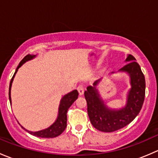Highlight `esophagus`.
<instances>
[{
	"label": "esophagus",
	"instance_id": "1",
	"mask_svg": "<svg viewBox=\"0 0 158 158\" xmlns=\"http://www.w3.org/2000/svg\"><path fill=\"white\" fill-rule=\"evenodd\" d=\"M77 90L79 92V95H82L84 93V87L82 85H79V86L77 87Z\"/></svg>",
	"mask_w": 158,
	"mask_h": 158
}]
</instances>
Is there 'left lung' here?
<instances>
[{
	"label": "left lung",
	"instance_id": "8db88e82",
	"mask_svg": "<svg viewBox=\"0 0 158 158\" xmlns=\"http://www.w3.org/2000/svg\"><path fill=\"white\" fill-rule=\"evenodd\" d=\"M132 55H128L125 61L128 64L119 71L127 73L130 76L131 88L127 96L125 107L111 109L106 106L100 97L94 82L93 86L85 91L89 118L94 128L103 132H112L124 128L135 118L142 108L145 96V79L138 63Z\"/></svg>",
	"mask_w": 158,
	"mask_h": 158
}]
</instances>
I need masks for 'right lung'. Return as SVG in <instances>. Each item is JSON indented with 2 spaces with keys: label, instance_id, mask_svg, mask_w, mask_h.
<instances>
[{
  "label": "right lung",
  "instance_id": "add662e5",
  "mask_svg": "<svg viewBox=\"0 0 158 158\" xmlns=\"http://www.w3.org/2000/svg\"><path fill=\"white\" fill-rule=\"evenodd\" d=\"M36 56V55H27L23 60L20 61V63H19L18 66H17V69H16L15 73H14V76H13L12 79H11L10 82V86H9V99H10V102L11 103V98H10V89H11V85H12L13 80H14V78L15 76V74L17 73V70L19 68L22 66L24 63H26L28 60H32L34 57ZM78 95H79V92L76 89L72 91L69 93L66 94L62 98L61 101H60V107H59V114L58 117H57L56 122L52 124V125L49 127V128L44 129V130L39 131H30L26 130L23 127H22L24 130H26L27 131L29 132L30 135H34V136L40 137V138H55V137L59 136L60 135H61L64 130L66 128V122H67V111L69 109L70 106L73 105V103L77 99Z\"/></svg>",
  "mask_w": 158,
  "mask_h": 158
}]
</instances>
